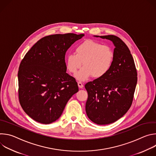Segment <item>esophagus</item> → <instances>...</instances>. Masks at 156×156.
<instances>
[{
	"instance_id": "esophagus-1",
	"label": "esophagus",
	"mask_w": 156,
	"mask_h": 156,
	"mask_svg": "<svg viewBox=\"0 0 156 156\" xmlns=\"http://www.w3.org/2000/svg\"><path fill=\"white\" fill-rule=\"evenodd\" d=\"M78 87L80 88H81V89L84 87V86H83V83L81 82H78Z\"/></svg>"
}]
</instances>
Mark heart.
<instances>
[{"label": "heart", "instance_id": "b5f03b06", "mask_svg": "<svg viewBox=\"0 0 156 156\" xmlns=\"http://www.w3.org/2000/svg\"><path fill=\"white\" fill-rule=\"evenodd\" d=\"M114 52L112 48L92 40H86L75 48V54H69L66 58V69L76 74L80 81H86L92 76L94 78L104 77L110 70L114 62Z\"/></svg>", "mask_w": 156, "mask_h": 156}]
</instances>
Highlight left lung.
Returning <instances> with one entry per match:
<instances>
[{
  "label": "left lung",
  "mask_w": 156,
  "mask_h": 156,
  "mask_svg": "<svg viewBox=\"0 0 156 156\" xmlns=\"http://www.w3.org/2000/svg\"><path fill=\"white\" fill-rule=\"evenodd\" d=\"M112 41L114 62L104 77L85 84L88 94L87 116L98 125L112 123L122 117L132 104L137 84L134 60L126 44L114 35L94 36Z\"/></svg>",
  "instance_id": "1"
}]
</instances>
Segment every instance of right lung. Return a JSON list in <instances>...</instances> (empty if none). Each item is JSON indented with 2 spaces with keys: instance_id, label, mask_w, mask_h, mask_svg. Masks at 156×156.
Instances as JSON below:
<instances>
[{
  "instance_id": "1",
  "label": "right lung",
  "mask_w": 156,
  "mask_h": 156,
  "mask_svg": "<svg viewBox=\"0 0 156 156\" xmlns=\"http://www.w3.org/2000/svg\"><path fill=\"white\" fill-rule=\"evenodd\" d=\"M84 36L67 33L42 37L21 60L18 73L20 103L34 120L43 124L56 121L78 91L75 79L66 73L65 55Z\"/></svg>"
}]
</instances>
